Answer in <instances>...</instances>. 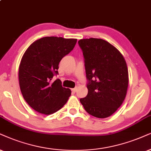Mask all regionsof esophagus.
<instances>
[{"label": "esophagus", "mask_w": 151, "mask_h": 151, "mask_svg": "<svg viewBox=\"0 0 151 151\" xmlns=\"http://www.w3.org/2000/svg\"><path fill=\"white\" fill-rule=\"evenodd\" d=\"M77 91V87H76V88H74L72 89V92H74V93H75Z\"/></svg>", "instance_id": "esophagus-1"}]
</instances>
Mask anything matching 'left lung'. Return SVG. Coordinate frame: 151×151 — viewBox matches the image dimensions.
<instances>
[{"instance_id":"left-lung-1","label":"left lung","mask_w":151,"mask_h":151,"mask_svg":"<svg viewBox=\"0 0 151 151\" xmlns=\"http://www.w3.org/2000/svg\"><path fill=\"white\" fill-rule=\"evenodd\" d=\"M83 51L88 95L80 99L85 110L96 118L112 115L123 104L128 87V70L121 52L98 38L78 42Z\"/></svg>"}]
</instances>
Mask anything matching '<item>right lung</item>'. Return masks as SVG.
Masks as SVG:
<instances>
[{"label": "right lung", "instance_id": "obj_1", "mask_svg": "<svg viewBox=\"0 0 151 151\" xmlns=\"http://www.w3.org/2000/svg\"><path fill=\"white\" fill-rule=\"evenodd\" d=\"M77 39L45 37L32 43L25 51L19 68L21 92L28 105L39 113L49 115L60 109L71 95L62 86L58 64L77 43Z\"/></svg>", "mask_w": 151, "mask_h": 151}]
</instances>
